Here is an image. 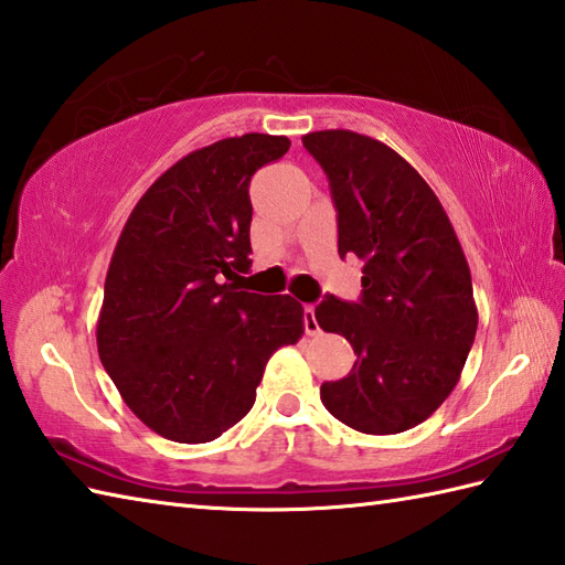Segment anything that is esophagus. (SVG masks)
<instances>
[{
    "label": "esophagus",
    "mask_w": 565,
    "mask_h": 565,
    "mask_svg": "<svg viewBox=\"0 0 565 565\" xmlns=\"http://www.w3.org/2000/svg\"><path fill=\"white\" fill-rule=\"evenodd\" d=\"M303 322H306V332L308 334H318L320 332V326H318V320H316V306H306Z\"/></svg>",
    "instance_id": "34e87169"
}]
</instances>
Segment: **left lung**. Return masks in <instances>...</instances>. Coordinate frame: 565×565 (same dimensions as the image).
Masks as SVG:
<instances>
[{
    "instance_id": "8db88e82",
    "label": "left lung",
    "mask_w": 565,
    "mask_h": 565,
    "mask_svg": "<svg viewBox=\"0 0 565 565\" xmlns=\"http://www.w3.org/2000/svg\"><path fill=\"white\" fill-rule=\"evenodd\" d=\"M330 179L338 252L364 262L362 301L328 296L318 326L356 362L320 401L364 435H398L437 411L459 383L478 328L468 262L447 211L415 167L354 130L303 136Z\"/></svg>"
}]
</instances>
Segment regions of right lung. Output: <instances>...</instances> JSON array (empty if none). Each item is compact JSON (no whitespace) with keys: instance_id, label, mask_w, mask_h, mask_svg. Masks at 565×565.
Here are the masks:
<instances>
[{"instance_id":"add662e5","label":"right lung","mask_w":565,"mask_h":565,"mask_svg":"<svg viewBox=\"0 0 565 565\" xmlns=\"http://www.w3.org/2000/svg\"><path fill=\"white\" fill-rule=\"evenodd\" d=\"M286 136L223 138L174 162L118 237L106 271L97 347L142 425L203 444L255 405L269 356L303 334L291 296L243 291L249 269V179L284 158Z\"/></svg>"}]
</instances>
